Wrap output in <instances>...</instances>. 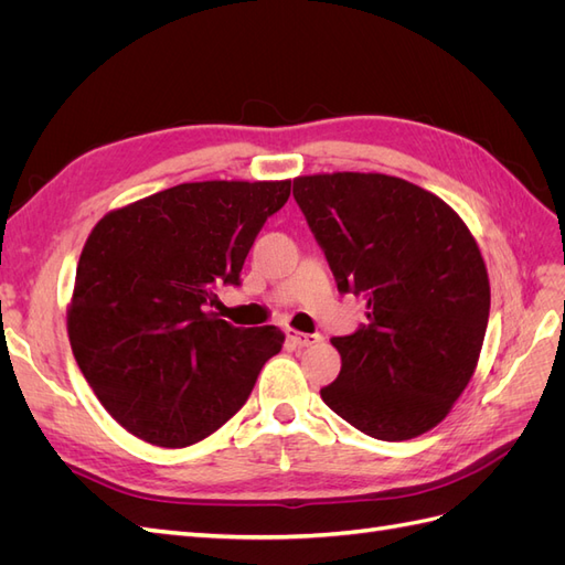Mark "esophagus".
Here are the masks:
<instances>
[{
    "mask_svg": "<svg viewBox=\"0 0 565 565\" xmlns=\"http://www.w3.org/2000/svg\"><path fill=\"white\" fill-rule=\"evenodd\" d=\"M287 339L292 341L295 347H313V344H318L320 341V334H309V332H299V330H292V328H287Z\"/></svg>",
    "mask_w": 565,
    "mask_h": 565,
    "instance_id": "1",
    "label": "esophagus"
}]
</instances>
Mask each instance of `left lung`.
Segmentation results:
<instances>
[{
  "instance_id": "1",
  "label": "left lung",
  "mask_w": 565,
  "mask_h": 565,
  "mask_svg": "<svg viewBox=\"0 0 565 565\" xmlns=\"http://www.w3.org/2000/svg\"><path fill=\"white\" fill-rule=\"evenodd\" d=\"M295 200L337 289L367 301V324L334 337L330 409L380 440H407L446 419L481 355L490 282L467 224L398 177L337 172L295 179Z\"/></svg>"
}]
</instances>
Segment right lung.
<instances>
[{
	"label": "right lung",
	"instance_id": "add662e5",
	"mask_svg": "<svg viewBox=\"0 0 565 565\" xmlns=\"http://www.w3.org/2000/svg\"><path fill=\"white\" fill-rule=\"evenodd\" d=\"M292 181H200L108 212L82 249L67 337L110 417L150 446L185 448L241 409L285 334L207 311Z\"/></svg>",
	"mask_w": 565,
	"mask_h": 565
}]
</instances>
